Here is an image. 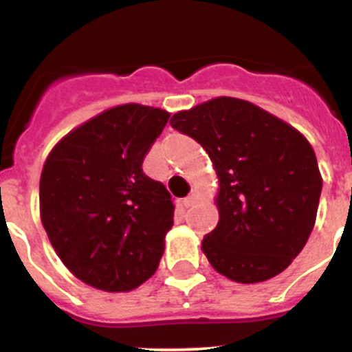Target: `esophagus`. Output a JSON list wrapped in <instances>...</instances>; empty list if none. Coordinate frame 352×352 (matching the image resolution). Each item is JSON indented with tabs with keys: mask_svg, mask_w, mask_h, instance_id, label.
<instances>
[{
	"mask_svg": "<svg viewBox=\"0 0 352 352\" xmlns=\"http://www.w3.org/2000/svg\"><path fill=\"white\" fill-rule=\"evenodd\" d=\"M196 201H197V196H196V194H189V196H187L186 199H184V201H182V204L184 206H186V208H190V206H194V204H196Z\"/></svg>",
	"mask_w": 352,
	"mask_h": 352,
	"instance_id": "1",
	"label": "esophagus"
}]
</instances>
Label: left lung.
Returning a JSON list of instances; mask_svg holds the SVG:
<instances>
[{"label": "left lung", "mask_w": 352, "mask_h": 352, "mask_svg": "<svg viewBox=\"0 0 352 352\" xmlns=\"http://www.w3.org/2000/svg\"><path fill=\"white\" fill-rule=\"evenodd\" d=\"M196 140L219 179V221L204 235L209 264L243 285L283 272L317 218L322 177L303 134L250 102L219 97L170 119Z\"/></svg>", "instance_id": "1"}]
</instances>
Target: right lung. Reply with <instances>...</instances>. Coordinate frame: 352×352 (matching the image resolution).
<instances>
[{
    "label": "right lung",
    "mask_w": 352,
    "mask_h": 352,
    "mask_svg": "<svg viewBox=\"0 0 352 352\" xmlns=\"http://www.w3.org/2000/svg\"><path fill=\"white\" fill-rule=\"evenodd\" d=\"M168 117L138 104L109 109L45 160L42 225L63 264L97 289H134L158 267L175 206L143 160Z\"/></svg>",
    "instance_id": "1"
}]
</instances>
